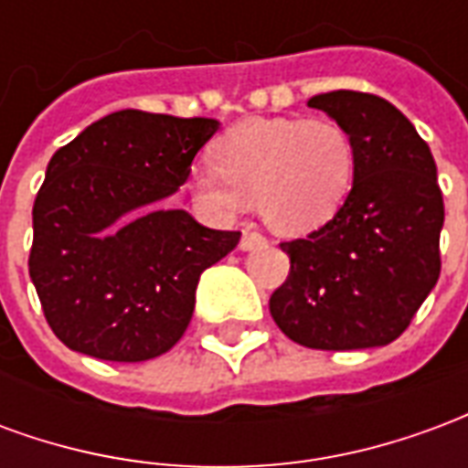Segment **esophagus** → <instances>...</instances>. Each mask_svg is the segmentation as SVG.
Wrapping results in <instances>:
<instances>
[{"label":"esophagus","instance_id":"esophagus-1","mask_svg":"<svg viewBox=\"0 0 468 468\" xmlns=\"http://www.w3.org/2000/svg\"><path fill=\"white\" fill-rule=\"evenodd\" d=\"M268 243L263 233H258L253 228H245L243 238H240V250H255V248H263Z\"/></svg>","mask_w":468,"mask_h":468}]
</instances>
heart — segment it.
<instances>
[{
    "label": "heart",
    "mask_w": 468,
    "mask_h": 468,
    "mask_svg": "<svg viewBox=\"0 0 468 468\" xmlns=\"http://www.w3.org/2000/svg\"><path fill=\"white\" fill-rule=\"evenodd\" d=\"M218 165L193 170V190L210 210L238 218L258 197L273 230L305 235L344 207L356 183V147L331 117H258L215 144Z\"/></svg>",
    "instance_id": "b5f03b06"
}]
</instances>
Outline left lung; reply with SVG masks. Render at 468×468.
I'll return each mask as SVG.
<instances>
[{
	"label": "left lung",
	"instance_id": "left-lung-1",
	"mask_svg": "<svg viewBox=\"0 0 468 468\" xmlns=\"http://www.w3.org/2000/svg\"><path fill=\"white\" fill-rule=\"evenodd\" d=\"M308 107L348 130L356 183L334 220L281 243L291 273L271 295V315L305 348L391 344L441 273L443 197L433 154L383 97L335 90L311 97Z\"/></svg>",
	"mask_w": 468,
	"mask_h": 468
}]
</instances>
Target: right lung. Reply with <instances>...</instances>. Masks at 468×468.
<instances>
[{"instance_id":"add662e5","label":"right lung","mask_w":468,"mask_h":468,"mask_svg":"<svg viewBox=\"0 0 468 468\" xmlns=\"http://www.w3.org/2000/svg\"><path fill=\"white\" fill-rule=\"evenodd\" d=\"M218 127L210 117L120 110L52 154L32 207L29 278L67 348L137 363L183 338L200 273L240 233L160 200L187 180Z\"/></svg>"}]
</instances>
